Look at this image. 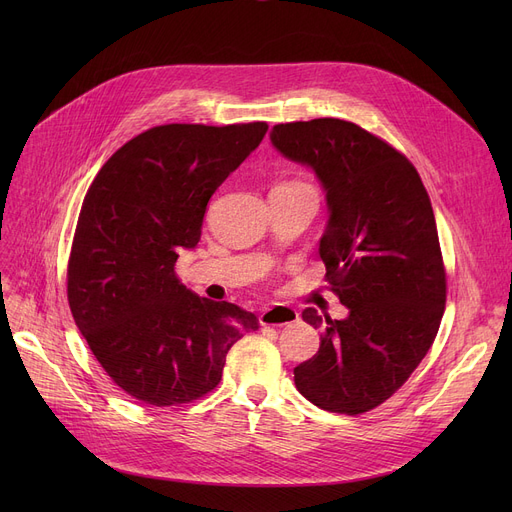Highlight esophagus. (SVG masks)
Segmentation results:
<instances>
[{
	"mask_svg": "<svg viewBox=\"0 0 512 512\" xmlns=\"http://www.w3.org/2000/svg\"><path fill=\"white\" fill-rule=\"evenodd\" d=\"M297 319H299L297 309L276 305V307L265 309L259 315V324L261 326H288V324H294V321H297Z\"/></svg>",
	"mask_w": 512,
	"mask_h": 512,
	"instance_id": "esophagus-1",
	"label": "esophagus"
}]
</instances>
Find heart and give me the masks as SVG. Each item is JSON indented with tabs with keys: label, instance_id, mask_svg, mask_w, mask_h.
Listing matches in <instances>:
<instances>
[{
	"label": "heart",
	"instance_id": "b5f03b06",
	"mask_svg": "<svg viewBox=\"0 0 512 512\" xmlns=\"http://www.w3.org/2000/svg\"><path fill=\"white\" fill-rule=\"evenodd\" d=\"M280 186H307L303 182H286V184H280Z\"/></svg>",
	"mask_w": 512,
	"mask_h": 512
}]
</instances>
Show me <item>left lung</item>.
I'll return each instance as SVG.
<instances>
[{
	"label": "left lung",
	"mask_w": 512,
	"mask_h": 512,
	"mask_svg": "<svg viewBox=\"0 0 512 512\" xmlns=\"http://www.w3.org/2000/svg\"><path fill=\"white\" fill-rule=\"evenodd\" d=\"M270 139L324 186L319 257L348 309L344 319L303 311L321 344L294 367V384L319 409L361 415L405 384L436 340L446 272L434 209L411 161L353 122L276 124Z\"/></svg>",
	"instance_id": "8db88e82"
}]
</instances>
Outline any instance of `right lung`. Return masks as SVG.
Masks as SVG:
<instances>
[{
  "instance_id": "right-lung-1",
  "label": "right lung",
  "mask_w": 512,
  "mask_h": 512,
  "mask_svg": "<svg viewBox=\"0 0 512 512\" xmlns=\"http://www.w3.org/2000/svg\"><path fill=\"white\" fill-rule=\"evenodd\" d=\"M267 132L265 122L155 126L122 145L89 186L68 261V303L91 353L145 405L193 402L222 380L230 346L257 317L180 284L211 195Z\"/></svg>"
}]
</instances>
